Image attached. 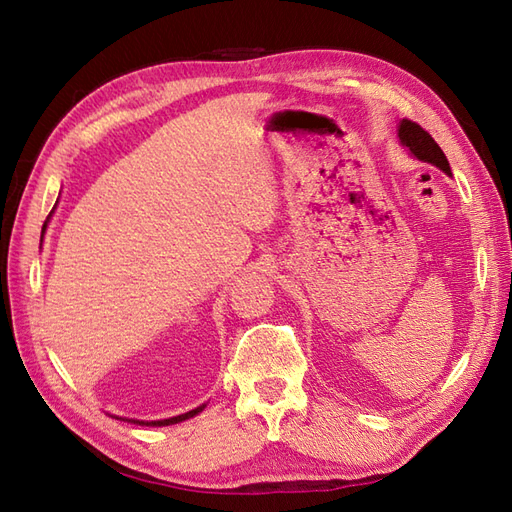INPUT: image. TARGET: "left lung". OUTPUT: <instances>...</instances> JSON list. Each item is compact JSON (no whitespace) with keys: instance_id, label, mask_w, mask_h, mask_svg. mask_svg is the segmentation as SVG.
<instances>
[{"instance_id":"left-lung-1","label":"left lung","mask_w":512,"mask_h":512,"mask_svg":"<svg viewBox=\"0 0 512 512\" xmlns=\"http://www.w3.org/2000/svg\"><path fill=\"white\" fill-rule=\"evenodd\" d=\"M397 136L399 143L404 145L416 160L438 166L446 175H451V166H448L444 151L438 147L436 141H433L431 134L425 132L418 123L410 119H401L397 126Z\"/></svg>"}]
</instances>
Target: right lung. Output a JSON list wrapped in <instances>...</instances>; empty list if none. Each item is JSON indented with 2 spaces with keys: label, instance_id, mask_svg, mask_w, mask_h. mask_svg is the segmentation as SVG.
<instances>
[{
  "label": "right lung",
  "instance_id": "add662e5",
  "mask_svg": "<svg viewBox=\"0 0 512 512\" xmlns=\"http://www.w3.org/2000/svg\"><path fill=\"white\" fill-rule=\"evenodd\" d=\"M53 213V211H51ZM49 222V220H46ZM205 410V404L203 406H198V408H194V410H190V412H185V414H179V416H170V418H162V421H136V418H121V416H115V418H119V421H128V423H134V425H147V427H166V425H177V423H181V421H188V418H192V416H196L198 412H203Z\"/></svg>",
  "mask_w": 512,
  "mask_h": 512
}]
</instances>
